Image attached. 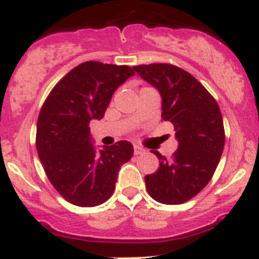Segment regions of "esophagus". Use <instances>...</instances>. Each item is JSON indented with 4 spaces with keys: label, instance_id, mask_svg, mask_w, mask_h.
Returning <instances> with one entry per match:
<instances>
[{
    "label": "esophagus",
    "instance_id": "1",
    "mask_svg": "<svg viewBox=\"0 0 259 259\" xmlns=\"http://www.w3.org/2000/svg\"><path fill=\"white\" fill-rule=\"evenodd\" d=\"M144 152V149L143 148H141V146H139V145H135L134 146V153H135V155H139V154H141V153Z\"/></svg>",
    "mask_w": 259,
    "mask_h": 259
}]
</instances>
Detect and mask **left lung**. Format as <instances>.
<instances>
[{"mask_svg": "<svg viewBox=\"0 0 259 259\" xmlns=\"http://www.w3.org/2000/svg\"><path fill=\"white\" fill-rule=\"evenodd\" d=\"M162 97V119L175 128L178 149L172 159L157 150L159 167L145 176L148 193L166 205L193 198L211 180L224 148L221 109L206 88L189 72L168 63L134 66Z\"/></svg>", "mask_w": 259, "mask_h": 259, "instance_id": "8db88e82", "label": "left lung"}]
</instances>
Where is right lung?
<instances>
[{"instance_id": "obj_1", "label": "right lung", "mask_w": 259, "mask_h": 259, "mask_svg": "<svg viewBox=\"0 0 259 259\" xmlns=\"http://www.w3.org/2000/svg\"><path fill=\"white\" fill-rule=\"evenodd\" d=\"M135 75L130 66L88 61L76 66L52 89L41 107L36 149L48 179L72 205L93 207L115 189L120 166L134 146L118 141L96 152L89 123L104 118L114 92Z\"/></svg>"}]
</instances>
